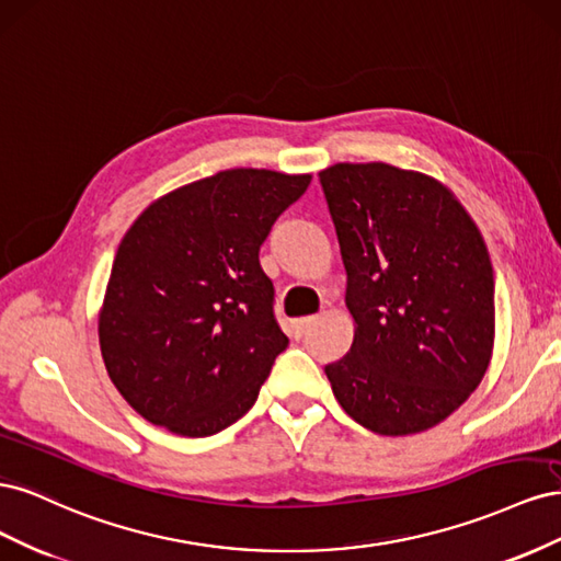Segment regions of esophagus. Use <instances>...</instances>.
Listing matches in <instances>:
<instances>
[{
	"instance_id": "1",
	"label": "esophagus",
	"mask_w": 561,
	"mask_h": 561,
	"mask_svg": "<svg viewBox=\"0 0 561 561\" xmlns=\"http://www.w3.org/2000/svg\"><path fill=\"white\" fill-rule=\"evenodd\" d=\"M318 322V316H307V318H297L295 320V336L299 339V336H304L307 334V330L311 328V325H316Z\"/></svg>"
}]
</instances>
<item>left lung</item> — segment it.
Listing matches in <instances>:
<instances>
[{"instance_id": "1", "label": "left lung", "mask_w": 561, "mask_h": 561, "mask_svg": "<svg viewBox=\"0 0 561 561\" xmlns=\"http://www.w3.org/2000/svg\"><path fill=\"white\" fill-rule=\"evenodd\" d=\"M346 266L353 344L325 367L344 412L377 435L423 433L461 407L494 351V268L447 184L390 165L320 171Z\"/></svg>"}]
</instances>
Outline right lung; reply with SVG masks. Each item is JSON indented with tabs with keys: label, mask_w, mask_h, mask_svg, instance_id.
<instances>
[{
	"label": "right lung",
	"mask_w": 561,
	"mask_h": 561,
	"mask_svg": "<svg viewBox=\"0 0 561 561\" xmlns=\"http://www.w3.org/2000/svg\"><path fill=\"white\" fill-rule=\"evenodd\" d=\"M311 175L231 168L168 192L118 243L100 351L118 393L154 426L208 437L257 400L287 336L260 245Z\"/></svg>",
	"instance_id": "right-lung-1"
}]
</instances>
